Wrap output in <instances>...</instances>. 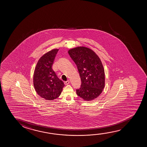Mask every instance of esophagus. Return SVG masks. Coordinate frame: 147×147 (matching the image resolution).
<instances>
[{
  "label": "esophagus",
  "mask_w": 147,
  "mask_h": 147,
  "mask_svg": "<svg viewBox=\"0 0 147 147\" xmlns=\"http://www.w3.org/2000/svg\"><path fill=\"white\" fill-rule=\"evenodd\" d=\"M70 83V81L68 80L66 81V82H65L64 84L65 85H68Z\"/></svg>",
  "instance_id": "1"
}]
</instances>
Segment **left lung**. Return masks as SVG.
<instances>
[{
  "instance_id": "8db88e82",
  "label": "left lung",
  "mask_w": 147,
  "mask_h": 147,
  "mask_svg": "<svg viewBox=\"0 0 147 147\" xmlns=\"http://www.w3.org/2000/svg\"><path fill=\"white\" fill-rule=\"evenodd\" d=\"M68 52L77 66L81 80L77 94L87 101L96 98L105 86V70L99 57L85 47L71 49Z\"/></svg>"
}]
</instances>
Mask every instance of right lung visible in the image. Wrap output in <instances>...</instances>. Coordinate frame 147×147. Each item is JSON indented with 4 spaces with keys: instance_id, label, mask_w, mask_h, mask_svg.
<instances>
[{
    "instance_id": "obj_1",
    "label": "right lung",
    "mask_w": 147,
    "mask_h": 147,
    "mask_svg": "<svg viewBox=\"0 0 147 147\" xmlns=\"http://www.w3.org/2000/svg\"><path fill=\"white\" fill-rule=\"evenodd\" d=\"M59 49H54L40 57L34 69L33 84L38 94L47 100L58 98L65 86L53 70L52 65Z\"/></svg>"
}]
</instances>
